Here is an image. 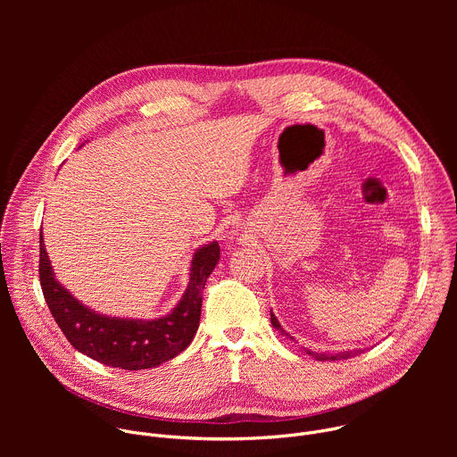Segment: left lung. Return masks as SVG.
<instances>
[{
	"label": "left lung",
	"instance_id": "8db88e82",
	"mask_svg": "<svg viewBox=\"0 0 457 457\" xmlns=\"http://www.w3.org/2000/svg\"><path fill=\"white\" fill-rule=\"evenodd\" d=\"M271 323H273V328L278 331V333H282L284 337H287V338H291V340H295L289 333H286L284 329H282V325H280V321L277 320V316L273 314V311H271ZM305 353L309 354V356H312V358H316V360H347V358H353L354 354H358L360 351H344V353H337V354H323V353H312V351H309V349H305Z\"/></svg>",
	"mask_w": 457,
	"mask_h": 457
}]
</instances>
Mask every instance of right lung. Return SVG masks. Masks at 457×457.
I'll use <instances>...</instances> for the list:
<instances>
[{
  "instance_id": "1",
  "label": "right lung",
  "mask_w": 457,
  "mask_h": 457,
  "mask_svg": "<svg viewBox=\"0 0 457 457\" xmlns=\"http://www.w3.org/2000/svg\"><path fill=\"white\" fill-rule=\"evenodd\" d=\"M219 242L193 254L187 287L177 307L155 320L99 314L76 300L57 280L39 233V280L46 305L67 340L88 358L124 370L157 367L180 354L199 329L203 291L219 264Z\"/></svg>"
}]
</instances>
